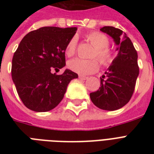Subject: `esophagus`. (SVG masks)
I'll return each mask as SVG.
<instances>
[{
    "label": "esophagus",
    "mask_w": 154,
    "mask_h": 154,
    "mask_svg": "<svg viewBox=\"0 0 154 154\" xmlns=\"http://www.w3.org/2000/svg\"><path fill=\"white\" fill-rule=\"evenodd\" d=\"M79 79L81 80H87L88 79V77H85V76H82V75H80L79 76Z\"/></svg>",
    "instance_id": "esophagus-1"
}]
</instances>
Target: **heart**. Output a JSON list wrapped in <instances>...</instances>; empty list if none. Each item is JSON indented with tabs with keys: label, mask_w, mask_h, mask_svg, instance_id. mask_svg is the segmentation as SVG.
<instances>
[{
	"label": "heart",
	"mask_w": 154,
	"mask_h": 154,
	"mask_svg": "<svg viewBox=\"0 0 154 154\" xmlns=\"http://www.w3.org/2000/svg\"><path fill=\"white\" fill-rule=\"evenodd\" d=\"M86 39L95 48L92 57H96L101 65H107L113 60V53L108 48L109 41L105 34L94 32L89 33ZM77 48V38L72 37L67 43L65 54L71 57L75 53ZM68 66L73 72L81 75H88L96 72L98 69V62L96 60H85L82 58H73L68 63Z\"/></svg>",
	"instance_id": "1"
}]
</instances>
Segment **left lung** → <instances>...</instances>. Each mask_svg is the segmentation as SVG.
<instances>
[{"mask_svg":"<svg viewBox=\"0 0 154 154\" xmlns=\"http://www.w3.org/2000/svg\"><path fill=\"white\" fill-rule=\"evenodd\" d=\"M101 31L113 39L118 53L105 75L100 78L101 87L89 96L97 107L113 111L126 105L134 94L139 74L137 53L131 40L122 30L112 26H105Z\"/></svg>","mask_w":154,"mask_h":154,"instance_id":"left-lung-1","label":"left lung"}]
</instances>
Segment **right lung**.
Listing matches in <instances>:
<instances>
[{
    "label": "right lung",
    "instance_id": "obj_1",
    "mask_svg": "<svg viewBox=\"0 0 154 154\" xmlns=\"http://www.w3.org/2000/svg\"><path fill=\"white\" fill-rule=\"evenodd\" d=\"M77 27L40 28L25 35L12 61V78L23 104L35 112H47L64 97L67 86L78 75L65 66V48Z\"/></svg>",
    "mask_w": 154,
    "mask_h": 154
}]
</instances>
